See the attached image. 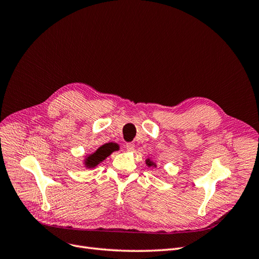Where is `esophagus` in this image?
Wrapping results in <instances>:
<instances>
[{"label":"esophagus","mask_w":259,"mask_h":259,"mask_svg":"<svg viewBox=\"0 0 259 259\" xmlns=\"http://www.w3.org/2000/svg\"><path fill=\"white\" fill-rule=\"evenodd\" d=\"M125 148H126L127 151H133V150H134V148H135V145L133 143H126V144H125Z\"/></svg>","instance_id":"1"}]
</instances>
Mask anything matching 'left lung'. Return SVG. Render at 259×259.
<instances>
[{
  "mask_svg": "<svg viewBox=\"0 0 259 259\" xmlns=\"http://www.w3.org/2000/svg\"><path fill=\"white\" fill-rule=\"evenodd\" d=\"M146 163H147V165H148V166H152V165H154L153 162H151V161L149 160V159H148V160H146ZM154 166H155V165H154Z\"/></svg>",
  "mask_w": 259,
  "mask_h": 259,
  "instance_id": "left-lung-1",
  "label": "left lung"
}]
</instances>
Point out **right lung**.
I'll list each match as a JSON object with an SVG mask.
<instances>
[{
  "mask_svg": "<svg viewBox=\"0 0 259 259\" xmlns=\"http://www.w3.org/2000/svg\"><path fill=\"white\" fill-rule=\"evenodd\" d=\"M117 149V146L115 144H105L100 148L97 149L96 152H94L88 159L85 160V166L88 167H95L100 162H103L107 156L111 154V152L115 151Z\"/></svg>",
  "mask_w": 259,
  "mask_h": 259,
  "instance_id": "add662e5",
  "label": "right lung"
}]
</instances>
